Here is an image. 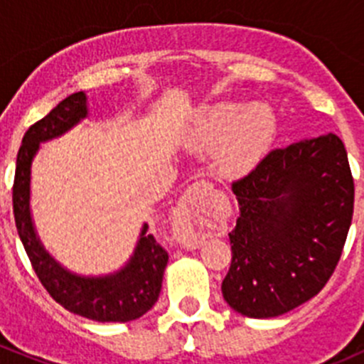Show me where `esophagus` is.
Segmentation results:
<instances>
[{"label": "esophagus", "mask_w": 364, "mask_h": 364, "mask_svg": "<svg viewBox=\"0 0 364 364\" xmlns=\"http://www.w3.org/2000/svg\"><path fill=\"white\" fill-rule=\"evenodd\" d=\"M199 209L192 204L190 196L183 197V200L178 205V211H176V234H178L179 243L185 245V247L196 248L203 243L204 236L200 234V230L197 229V223H199Z\"/></svg>", "instance_id": "1"}]
</instances>
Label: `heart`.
Returning <instances> with one entry per match:
<instances>
[{
	"instance_id": "b5f03b06",
	"label": "heart",
	"mask_w": 364,
	"mask_h": 364,
	"mask_svg": "<svg viewBox=\"0 0 364 364\" xmlns=\"http://www.w3.org/2000/svg\"><path fill=\"white\" fill-rule=\"evenodd\" d=\"M273 130V116L262 105L220 102L200 114L192 141L200 151L213 149L216 174L240 178L260 160Z\"/></svg>"
}]
</instances>
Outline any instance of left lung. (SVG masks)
I'll use <instances>...</instances> for the list:
<instances>
[{
	"label": "left lung",
	"mask_w": 364,
	"mask_h": 364,
	"mask_svg": "<svg viewBox=\"0 0 364 364\" xmlns=\"http://www.w3.org/2000/svg\"><path fill=\"white\" fill-rule=\"evenodd\" d=\"M240 204L229 234L223 299L253 318L278 317L324 289L354 213V178L335 134L271 149L232 183Z\"/></svg>",
	"instance_id": "1"
}]
</instances>
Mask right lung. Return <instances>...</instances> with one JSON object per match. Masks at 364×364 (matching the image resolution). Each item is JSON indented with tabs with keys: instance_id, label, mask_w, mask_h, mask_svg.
<instances>
[{
	"instance_id": "obj_1",
	"label": "right lung",
	"mask_w": 364,
	"mask_h": 364,
	"mask_svg": "<svg viewBox=\"0 0 364 364\" xmlns=\"http://www.w3.org/2000/svg\"><path fill=\"white\" fill-rule=\"evenodd\" d=\"M86 95L73 93L47 116L33 123L17 153L12 203L17 232L29 262L50 297L72 314L98 322H127L144 315L156 303L168 255L144 225L130 262L116 274L80 278L65 271L42 248L29 215V167L40 142L61 135L86 117Z\"/></svg>"
}]
</instances>
